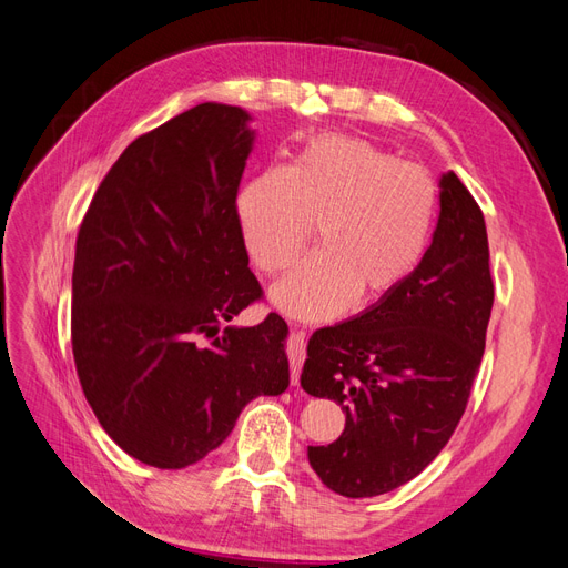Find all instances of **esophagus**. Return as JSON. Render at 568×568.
Returning a JSON list of instances; mask_svg holds the SVG:
<instances>
[{
  "mask_svg": "<svg viewBox=\"0 0 568 568\" xmlns=\"http://www.w3.org/2000/svg\"><path fill=\"white\" fill-rule=\"evenodd\" d=\"M286 355H288V367H291V384H298L301 367L305 359V334L303 332H291L286 338Z\"/></svg>",
  "mask_w": 568,
  "mask_h": 568,
  "instance_id": "1",
  "label": "esophagus"
}]
</instances>
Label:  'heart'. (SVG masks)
Returning <instances> with one entry per match:
<instances>
[{
    "label": "heart",
    "instance_id": "heart-1",
    "mask_svg": "<svg viewBox=\"0 0 568 568\" xmlns=\"http://www.w3.org/2000/svg\"><path fill=\"white\" fill-rule=\"evenodd\" d=\"M253 263L277 274L320 225L322 248L272 288L284 313L326 320L359 296L398 288L422 261L436 213V184L417 163L355 136L307 142L288 168L251 180L236 203Z\"/></svg>",
    "mask_w": 568,
    "mask_h": 568
}]
</instances>
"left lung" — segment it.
Returning a JSON list of instances; mask_svg holds the SVG:
<instances>
[{"mask_svg": "<svg viewBox=\"0 0 568 568\" xmlns=\"http://www.w3.org/2000/svg\"><path fill=\"white\" fill-rule=\"evenodd\" d=\"M493 298L486 220L450 170L415 272L363 315L307 341L303 390L346 412L338 440L307 448L326 488L384 495L436 459L467 409Z\"/></svg>", "mask_w": 568, "mask_h": 568, "instance_id": "obj_1", "label": "left lung"}]
</instances>
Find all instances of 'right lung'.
Instances as JSON below:
<instances>
[{
	"label": "right lung",
	"mask_w": 568,
	"mask_h": 568,
	"mask_svg": "<svg viewBox=\"0 0 568 568\" xmlns=\"http://www.w3.org/2000/svg\"><path fill=\"white\" fill-rule=\"evenodd\" d=\"M248 113L199 104L120 153L78 232L71 343L84 398L134 459L184 469L225 440L257 395L288 386V326L248 270L236 192Z\"/></svg>",
	"instance_id": "1"
}]
</instances>
